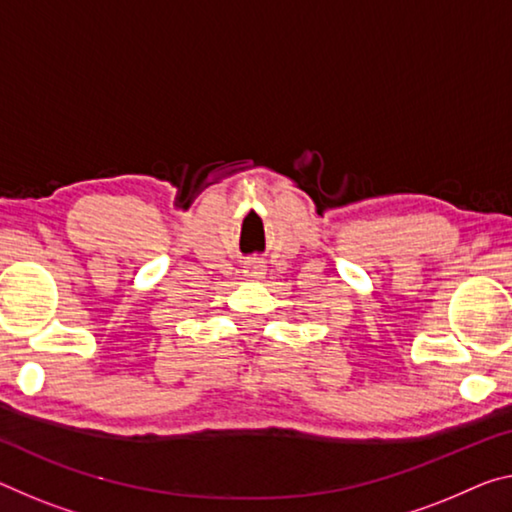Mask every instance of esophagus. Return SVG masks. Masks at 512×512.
Masks as SVG:
<instances>
[{"mask_svg":"<svg viewBox=\"0 0 512 512\" xmlns=\"http://www.w3.org/2000/svg\"><path fill=\"white\" fill-rule=\"evenodd\" d=\"M246 273L253 275V278H264L266 266H264V262H257V259H253V262L246 264Z\"/></svg>","mask_w":512,"mask_h":512,"instance_id":"34e87169","label":"esophagus"}]
</instances>
